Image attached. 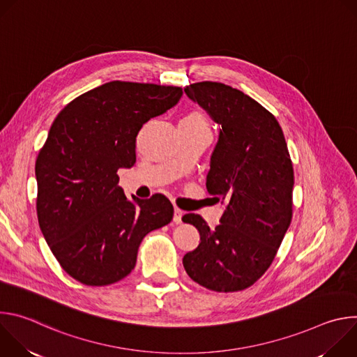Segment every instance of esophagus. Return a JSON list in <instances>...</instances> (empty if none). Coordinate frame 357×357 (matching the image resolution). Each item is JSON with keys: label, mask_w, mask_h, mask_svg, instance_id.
<instances>
[{"label": "esophagus", "mask_w": 357, "mask_h": 357, "mask_svg": "<svg viewBox=\"0 0 357 357\" xmlns=\"http://www.w3.org/2000/svg\"><path fill=\"white\" fill-rule=\"evenodd\" d=\"M182 216H183V212H182L181 209L175 208V209H174V222H175L176 225L182 223Z\"/></svg>", "instance_id": "esophagus-1"}]
</instances>
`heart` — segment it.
<instances>
[{
  "mask_svg": "<svg viewBox=\"0 0 357 357\" xmlns=\"http://www.w3.org/2000/svg\"><path fill=\"white\" fill-rule=\"evenodd\" d=\"M182 123L192 124V126L206 127V120H205V117H203V114L199 113V112H192V113H189V114L182 120Z\"/></svg>",
  "mask_w": 357,
  "mask_h": 357,
  "instance_id": "1",
  "label": "heart"
}]
</instances>
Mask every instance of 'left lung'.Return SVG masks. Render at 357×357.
Segmentation results:
<instances>
[{
	"label": "left lung",
	"mask_w": 357,
	"mask_h": 357,
	"mask_svg": "<svg viewBox=\"0 0 357 357\" xmlns=\"http://www.w3.org/2000/svg\"><path fill=\"white\" fill-rule=\"evenodd\" d=\"M185 93L220 126L206 189L226 208L215 229L199 215L182 218L200 234L182 263L202 287L241 291L267 271L292 219L294 169L287 142L275 117L237 89L200 82Z\"/></svg>",
	"instance_id": "1"
}]
</instances>
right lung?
Here are the masks:
<instances>
[{"label":"right lung","instance_id":"1","mask_svg":"<svg viewBox=\"0 0 357 357\" xmlns=\"http://www.w3.org/2000/svg\"><path fill=\"white\" fill-rule=\"evenodd\" d=\"M182 94L181 87L114 80L76 97L52 123L35 164L36 213L49 248L79 282L123 280L142 238L172 220L164 195L128 199L117 171L135 164L141 127Z\"/></svg>","mask_w":357,"mask_h":357}]
</instances>
